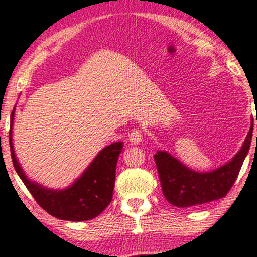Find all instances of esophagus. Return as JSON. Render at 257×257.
Instances as JSON below:
<instances>
[{"instance_id":"obj_1","label":"esophagus","mask_w":257,"mask_h":257,"mask_svg":"<svg viewBox=\"0 0 257 257\" xmlns=\"http://www.w3.org/2000/svg\"><path fill=\"white\" fill-rule=\"evenodd\" d=\"M129 140H131L132 144H140L142 140L141 131H139V129H133L131 135H129Z\"/></svg>"}]
</instances>
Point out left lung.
<instances>
[{
	"mask_svg": "<svg viewBox=\"0 0 257 257\" xmlns=\"http://www.w3.org/2000/svg\"><path fill=\"white\" fill-rule=\"evenodd\" d=\"M257 119V118H256ZM254 122L242 148L231 162L211 172H196L165 151L154 154L165 199L176 207H194L226 196L239 174L251 144ZM257 142V137H256Z\"/></svg>",
	"mask_w": 257,
	"mask_h": 257,
	"instance_id": "8db88e82",
	"label": "left lung"
}]
</instances>
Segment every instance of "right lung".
Wrapping results in <instances>:
<instances>
[{
	"instance_id": "1",
	"label": "right lung",
	"mask_w": 257,
	"mask_h": 257,
	"mask_svg": "<svg viewBox=\"0 0 257 257\" xmlns=\"http://www.w3.org/2000/svg\"><path fill=\"white\" fill-rule=\"evenodd\" d=\"M13 119L14 111L11 115L12 124L9 129L12 162L15 171L26 185L31 195L35 197L37 203L44 211L61 220L83 221L95 218L109 206L115 188L117 159L123 150V142H113L103 148L91 165L85 170L81 177L76 179L67 189H46L36 182H31L25 176L15 158L12 144Z\"/></svg>"
}]
</instances>
